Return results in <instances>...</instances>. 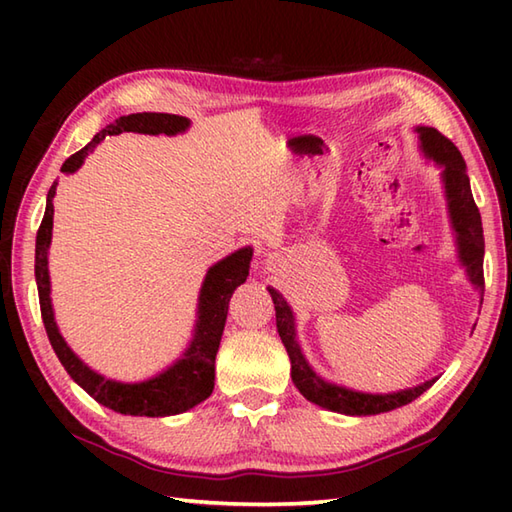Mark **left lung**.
Listing matches in <instances>:
<instances>
[{
	"instance_id": "obj_1",
	"label": "left lung",
	"mask_w": 512,
	"mask_h": 512,
	"mask_svg": "<svg viewBox=\"0 0 512 512\" xmlns=\"http://www.w3.org/2000/svg\"><path fill=\"white\" fill-rule=\"evenodd\" d=\"M416 134L422 154L442 169L440 178L444 184V198H447L449 222L455 233V246H458V259L466 268V275H469L475 290H480V295H484V231L480 211H477L471 193V182L469 176H466V162L458 147L449 138H444L438 129L416 127ZM268 292L275 303L277 332L290 356L292 383L297 385L303 398L314 402V405L328 411L345 413V416H376V413L409 405L411 400H416L436 383V378H431L427 383L391 391V394H365V391L328 383V380L314 372L301 352V345L297 341L295 312L288 306V301L275 288L268 286Z\"/></svg>"
}]
</instances>
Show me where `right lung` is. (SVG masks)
<instances>
[{
    "label": "right lung",
    "mask_w": 512,
    "mask_h": 512,
    "mask_svg": "<svg viewBox=\"0 0 512 512\" xmlns=\"http://www.w3.org/2000/svg\"><path fill=\"white\" fill-rule=\"evenodd\" d=\"M191 127L187 116L176 114H129L116 118L114 123L103 127L88 145L74 156L63 162V173L79 171L88 158L90 151L101 143L105 136H118L123 132L136 134H167L176 136L184 134ZM54 193H57V182H52L46 200V213L37 233L35 246V279L39 290V306L41 319L46 325L48 339L54 354L59 356L65 372L70 374L76 385H81L88 394L101 402L103 407L112 409L123 416H147V418H165L176 416L200 405L202 400L211 396L215 385V354L222 341L228 301H231L237 286H242L248 277L250 259H253V248L244 246L235 250L228 257L220 259L206 270L202 281L200 297H198V312H195V325L187 350L182 352L167 369L160 374L151 376L140 383H121V380L105 378L90 365H85L79 356L72 352V347L65 343L59 332V325L54 321L52 297H50V270H48V248L52 242V217H54Z\"/></svg>",
    "instance_id": "right-lung-1"
}]
</instances>
